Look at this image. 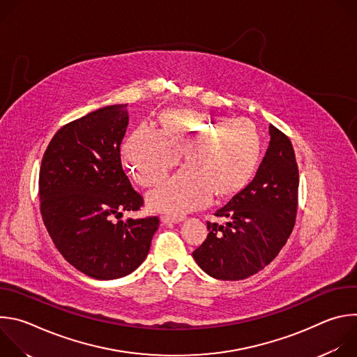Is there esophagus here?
<instances>
[{"instance_id": "obj_1", "label": "esophagus", "mask_w": 357, "mask_h": 357, "mask_svg": "<svg viewBox=\"0 0 357 357\" xmlns=\"http://www.w3.org/2000/svg\"><path fill=\"white\" fill-rule=\"evenodd\" d=\"M161 220H162L164 225H172V223H179V222H182L183 218H181V216H168V215H164V216L161 218Z\"/></svg>"}]
</instances>
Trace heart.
<instances>
[{
  "label": "heart",
  "mask_w": 357,
  "mask_h": 357,
  "mask_svg": "<svg viewBox=\"0 0 357 357\" xmlns=\"http://www.w3.org/2000/svg\"><path fill=\"white\" fill-rule=\"evenodd\" d=\"M183 152L189 167L148 193L151 209L181 216L209 205L215 192H238L256 169L260 139L245 120L174 110L162 117V130L139 126L124 144L127 167L144 186L161 182Z\"/></svg>",
  "instance_id": "1"
}]
</instances>
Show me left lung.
Segmentation results:
<instances>
[{
  "label": "left lung",
  "instance_id": "1",
  "mask_svg": "<svg viewBox=\"0 0 357 357\" xmlns=\"http://www.w3.org/2000/svg\"><path fill=\"white\" fill-rule=\"evenodd\" d=\"M270 144L252 181L208 222L209 234L192 256L213 278L237 281L268 266L285 245L296 218L298 165L289 138L268 127Z\"/></svg>",
  "mask_w": 357,
  "mask_h": 357
}]
</instances>
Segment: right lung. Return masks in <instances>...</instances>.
I'll return each instance as SVG.
<instances>
[{"instance_id":"add662e5","label":"right lung","mask_w":357,"mask_h":357,"mask_svg":"<svg viewBox=\"0 0 357 357\" xmlns=\"http://www.w3.org/2000/svg\"><path fill=\"white\" fill-rule=\"evenodd\" d=\"M127 105L106 106L63 126L39 171L40 213L56 248L76 270L116 280L146 259L160 219H120L144 205L123 171Z\"/></svg>"}]
</instances>
